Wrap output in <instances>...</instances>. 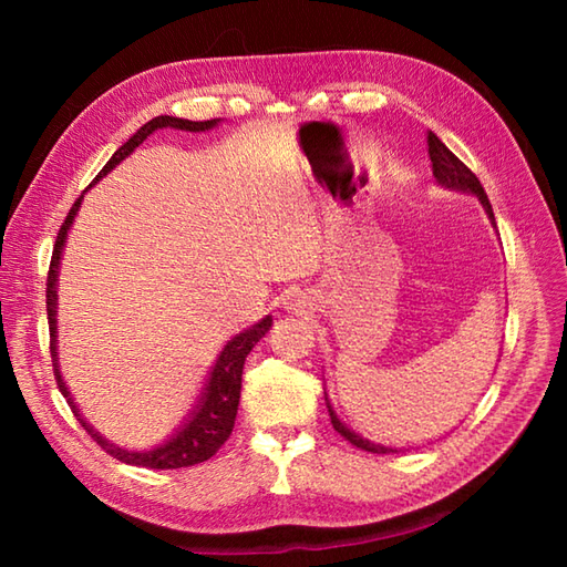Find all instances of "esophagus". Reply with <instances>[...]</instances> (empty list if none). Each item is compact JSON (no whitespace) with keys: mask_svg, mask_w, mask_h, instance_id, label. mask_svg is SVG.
Returning a JSON list of instances; mask_svg holds the SVG:
<instances>
[{"mask_svg":"<svg viewBox=\"0 0 567 567\" xmlns=\"http://www.w3.org/2000/svg\"><path fill=\"white\" fill-rule=\"evenodd\" d=\"M285 309L292 311V315H305V311L311 309V297H307L302 290H297V287H292L290 292L285 295Z\"/></svg>","mask_w":567,"mask_h":567,"instance_id":"obj_1","label":"esophagus"}]
</instances>
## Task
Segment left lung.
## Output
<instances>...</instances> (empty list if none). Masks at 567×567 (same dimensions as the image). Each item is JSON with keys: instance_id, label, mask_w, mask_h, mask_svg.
<instances>
[{"instance_id": "left-lung-1", "label": "left lung", "mask_w": 567, "mask_h": 567, "mask_svg": "<svg viewBox=\"0 0 567 567\" xmlns=\"http://www.w3.org/2000/svg\"><path fill=\"white\" fill-rule=\"evenodd\" d=\"M429 158H431V167H433V177H436V183L441 187L477 197L480 204H483V209L487 214V219L492 221V226H497L495 214H492V204L485 195L483 185H480V179L475 177V173H470V167H465L461 161H457L455 155L445 148V143L436 134H433V131H429ZM323 396H327V406H329V416H331L333 429L339 431L346 441H351L355 449H363L368 453H396V449H392V445H382V443L370 441L365 436H360V433H355L351 426H346L339 419V414L333 412V404L329 402L327 390H323Z\"/></svg>"}]
</instances>
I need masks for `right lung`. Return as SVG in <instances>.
I'll list each match as a JSON object with an SVG mask.
<instances>
[{
	"label": "right lung",
	"mask_w": 567,
	"mask_h": 567,
	"mask_svg": "<svg viewBox=\"0 0 567 567\" xmlns=\"http://www.w3.org/2000/svg\"><path fill=\"white\" fill-rule=\"evenodd\" d=\"M221 118H209V122H189V118H177V116H155L148 124H143L134 136H131L122 148H118L110 163L102 167V173L94 177V183L102 179L106 173H112L114 167L128 158L143 141H146L151 134H155L158 128H179V131H192V134H199V131H209L214 126H219ZM84 197V192H82ZM82 197L72 204V209L68 212L65 224L60 226V234L55 238V248H53V258H51V270H48V285H45V307H48V323H51V355H53V370H55V380L58 388L63 392L68 400L72 414L78 416L84 431L97 441L102 449L114 455L116 461H122L126 465H141V467H151V470H175V467H189L209 461V457L221 449L224 441L231 436L234 431V421L238 412V400H240V375H244V363L248 353L252 351L265 333L272 327V317H262L258 323H252L250 329L236 333L231 341H226L221 348V353L216 355L214 365L209 370V378L204 382V388L197 396V402L192 404L185 419L179 421V426L167 436L163 443L153 445L148 451H128L116 445L112 441H106L102 433L87 424V419L80 414V409L72 400V394L68 390V384L63 380V372H60L58 363V272H60V260H63V248L68 244V231L75 216L80 212Z\"/></svg>",
	"instance_id": "right-lung-1"
}]
</instances>
